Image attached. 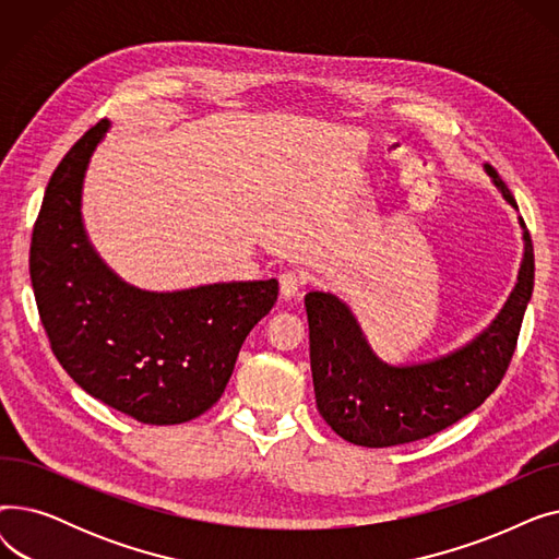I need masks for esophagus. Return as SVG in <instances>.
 I'll return each instance as SVG.
<instances>
[{"instance_id":"1","label":"esophagus","mask_w":559,"mask_h":559,"mask_svg":"<svg viewBox=\"0 0 559 559\" xmlns=\"http://www.w3.org/2000/svg\"><path fill=\"white\" fill-rule=\"evenodd\" d=\"M304 287V281L297 272H285L281 274V299L289 301L299 295V289Z\"/></svg>"}]
</instances>
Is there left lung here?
<instances>
[{
  "mask_svg": "<svg viewBox=\"0 0 559 559\" xmlns=\"http://www.w3.org/2000/svg\"><path fill=\"white\" fill-rule=\"evenodd\" d=\"M491 186L519 213L501 176L483 165ZM523 258L508 301L489 324L449 354L388 362L371 348L360 321L333 292H308L310 367L319 415L346 442L385 449L444 430L485 403L512 360L535 287L533 240L521 217Z\"/></svg>",
  "mask_w": 559,
  "mask_h": 559,
  "instance_id": "left-lung-1",
  "label": "left lung"
}]
</instances>
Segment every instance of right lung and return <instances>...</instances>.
Instances as JSON below:
<instances>
[{"instance_id":"1","label":"right lung","mask_w":559,"mask_h":559,"mask_svg":"<svg viewBox=\"0 0 559 559\" xmlns=\"http://www.w3.org/2000/svg\"><path fill=\"white\" fill-rule=\"evenodd\" d=\"M108 129V120L93 127L51 174L28 274L53 356L83 392L142 424H183L224 394L242 342L276 304L278 281L154 292L115 274L81 211L85 171Z\"/></svg>"}]
</instances>
